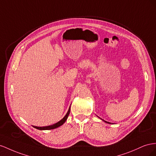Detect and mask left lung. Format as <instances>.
<instances>
[{
    "label": "left lung",
    "instance_id": "1",
    "mask_svg": "<svg viewBox=\"0 0 156 156\" xmlns=\"http://www.w3.org/2000/svg\"><path fill=\"white\" fill-rule=\"evenodd\" d=\"M106 122V123H109V122Z\"/></svg>",
    "mask_w": 156,
    "mask_h": 156
}]
</instances>
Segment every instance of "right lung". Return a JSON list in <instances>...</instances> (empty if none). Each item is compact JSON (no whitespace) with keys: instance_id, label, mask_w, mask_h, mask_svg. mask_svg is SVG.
<instances>
[{"instance_id":"1","label":"right lung","mask_w":156,"mask_h":156,"mask_svg":"<svg viewBox=\"0 0 156 156\" xmlns=\"http://www.w3.org/2000/svg\"><path fill=\"white\" fill-rule=\"evenodd\" d=\"M70 107L69 108L67 113H66V114L65 115V116L63 119H62L61 120H60L59 122H58L55 123V124H53V125L49 126H46V127H37V126H34V127L37 129H39V130H50V129H55V128L58 127L63 125V124L66 122V119H67L69 115L70 114Z\"/></svg>"}]
</instances>
